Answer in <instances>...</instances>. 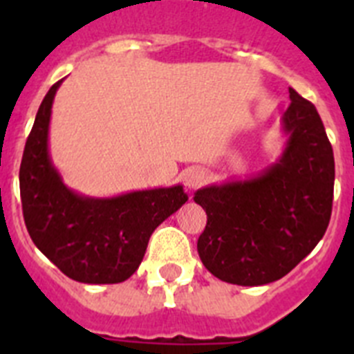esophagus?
<instances>
[{
    "mask_svg": "<svg viewBox=\"0 0 354 354\" xmlns=\"http://www.w3.org/2000/svg\"><path fill=\"white\" fill-rule=\"evenodd\" d=\"M205 177H207V174H205L204 168H189V170H186V174H184V186H186L187 189H196V187L202 186V184L205 183Z\"/></svg>",
    "mask_w": 354,
    "mask_h": 354,
    "instance_id": "34e87169",
    "label": "esophagus"
}]
</instances>
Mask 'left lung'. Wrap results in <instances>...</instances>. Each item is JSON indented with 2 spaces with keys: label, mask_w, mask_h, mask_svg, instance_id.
Returning a JSON list of instances; mask_svg holds the SVG:
<instances>
[{
  "label": "left lung",
  "mask_w": 354,
  "mask_h": 354,
  "mask_svg": "<svg viewBox=\"0 0 354 354\" xmlns=\"http://www.w3.org/2000/svg\"><path fill=\"white\" fill-rule=\"evenodd\" d=\"M289 97L280 158L255 177L205 186L193 196L207 214L198 255L223 282L255 287L280 280L330 223L333 149L315 106L292 88Z\"/></svg>",
  "instance_id": "8db88e82"
}]
</instances>
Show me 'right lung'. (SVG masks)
Instances as JSON below:
<instances>
[{
    "label": "right lung",
    "mask_w": 354,
    "mask_h": 354,
    "mask_svg": "<svg viewBox=\"0 0 354 354\" xmlns=\"http://www.w3.org/2000/svg\"><path fill=\"white\" fill-rule=\"evenodd\" d=\"M62 81L44 97L24 147L19 170L24 223L37 248L72 280L124 282L142 264L152 232L186 204L187 195L180 184L111 198L65 186L49 156L51 108Z\"/></svg>",
    "instance_id": "obj_1"
}]
</instances>
